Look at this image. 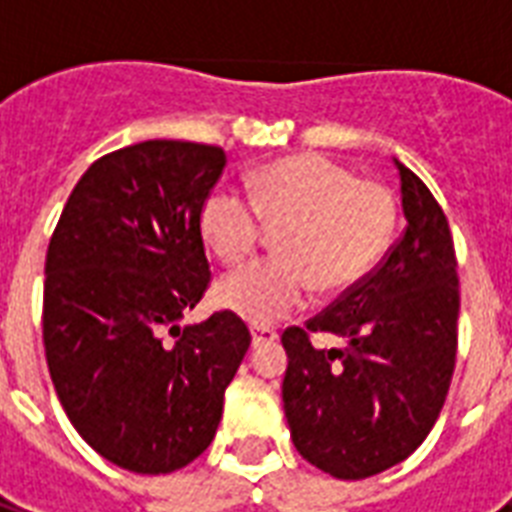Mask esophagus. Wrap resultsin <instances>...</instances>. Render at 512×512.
<instances>
[{
    "instance_id": "obj_1",
    "label": "esophagus",
    "mask_w": 512,
    "mask_h": 512,
    "mask_svg": "<svg viewBox=\"0 0 512 512\" xmlns=\"http://www.w3.org/2000/svg\"><path fill=\"white\" fill-rule=\"evenodd\" d=\"M276 337H279V332L273 327H263V324L252 327V345H265V342H273Z\"/></svg>"
}]
</instances>
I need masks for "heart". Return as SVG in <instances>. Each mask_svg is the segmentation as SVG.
<instances>
[{"label":"heart","mask_w":512,"mask_h":512,"mask_svg":"<svg viewBox=\"0 0 512 512\" xmlns=\"http://www.w3.org/2000/svg\"><path fill=\"white\" fill-rule=\"evenodd\" d=\"M265 225L279 231V257L220 281L217 303L252 324H271L319 297H340L382 260L396 228V199L319 154L268 164L249 180V199L217 188L204 199L201 236L225 265L247 263Z\"/></svg>","instance_id":"b5f03b06"}]
</instances>
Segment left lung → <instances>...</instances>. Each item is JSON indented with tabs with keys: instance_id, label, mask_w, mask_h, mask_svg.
<instances>
[{
	"instance_id": "left-lung-1",
	"label": "left lung",
	"mask_w": 512,
	"mask_h": 512,
	"mask_svg": "<svg viewBox=\"0 0 512 512\" xmlns=\"http://www.w3.org/2000/svg\"><path fill=\"white\" fill-rule=\"evenodd\" d=\"M406 231L361 284L284 329L281 385L295 449L342 481L404 462L436 425L457 358L460 279L436 196L396 162ZM335 334L340 349H316Z\"/></svg>"
}]
</instances>
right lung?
<instances>
[{
	"label": "right lung",
	"instance_id": "obj_1",
	"mask_svg": "<svg viewBox=\"0 0 512 512\" xmlns=\"http://www.w3.org/2000/svg\"><path fill=\"white\" fill-rule=\"evenodd\" d=\"M225 151L146 140L100 156L68 196L44 263L52 385L87 444L119 468H185L215 438L252 335L233 311L180 327L212 271L199 215Z\"/></svg>",
	"mask_w": 512,
	"mask_h": 512
}]
</instances>
